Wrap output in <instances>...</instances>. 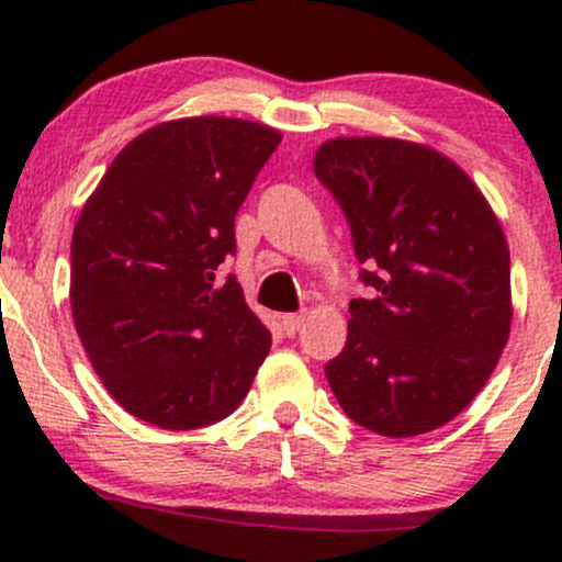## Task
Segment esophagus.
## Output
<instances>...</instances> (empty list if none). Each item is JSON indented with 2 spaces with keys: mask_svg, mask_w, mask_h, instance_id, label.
I'll use <instances>...</instances> for the list:
<instances>
[{
  "mask_svg": "<svg viewBox=\"0 0 562 562\" xmlns=\"http://www.w3.org/2000/svg\"><path fill=\"white\" fill-rule=\"evenodd\" d=\"M281 326H283V331H286L289 336H294L296 331H300L302 326H305V313L283 315V318H281Z\"/></svg>",
  "mask_w": 562,
  "mask_h": 562,
  "instance_id": "esophagus-1",
  "label": "esophagus"
}]
</instances>
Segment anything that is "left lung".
<instances>
[{
  "label": "left lung",
  "mask_w": 562,
  "mask_h": 562,
  "mask_svg": "<svg viewBox=\"0 0 562 562\" xmlns=\"http://www.w3.org/2000/svg\"><path fill=\"white\" fill-rule=\"evenodd\" d=\"M315 176L345 210L368 300L326 379L355 424L405 439L450 424L484 389L513 323L510 249L460 165L389 136L323 142Z\"/></svg>",
  "instance_id": "left-lung-1"
}]
</instances>
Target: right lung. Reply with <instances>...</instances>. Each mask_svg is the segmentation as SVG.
I'll return each instance as SVG.
<instances>
[{
	"label": "right lung",
	"instance_id": "obj_1",
	"mask_svg": "<svg viewBox=\"0 0 562 562\" xmlns=\"http://www.w3.org/2000/svg\"><path fill=\"white\" fill-rule=\"evenodd\" d=\"M279 142L241 117L151 125L117 151L72 228L76 331L112 400L151 426L223 420L268 358L270 331L239 281L215 279Z\"/></svg>",
	"mask_w": 562,
	"mask_h": 562
}]
</instances>
